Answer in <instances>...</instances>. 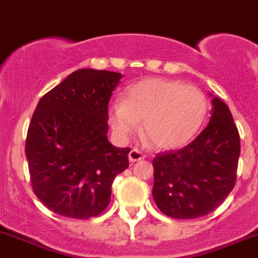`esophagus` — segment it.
Returning <instances> with one entry per match:
<instances>
[{"label":"esophagus","instance_id":"34e87169","mask_svg":"<svg viewBox=\"0 0 258 258\" xmlns=\"http://www.w3.org/2000/svg\"><path fill=\"white\" fill-rule=\"evenodd\" d=\"M128 158H129L130 163H135V161L143 160V159H144L145 156L143 155V154L140 153V151L138 150V149H133V150H130Z\"/></svg>","mask_w":258,"mask_h":258}]
</instances>
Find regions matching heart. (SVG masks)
<instances>
[{
	"label": "heart",
	"instance_id": "b5f03b06",
	"mask_svg": "<svg viewBox=\"0 0 258 258\" xmlns=\"http://www.w3.org/2000/svg\"><path fill=\"white\" fill-rule=\"evenodd\" d=\"M208 102L200 89L180 82L150 78L133 86L123 100L108 110L110 128L119 140H128L140 124L149 144L160 150L185 145L200 128Z\"/></svg>",
	"mask_w": 258,
	"mask_h": 258
}]
</instances>
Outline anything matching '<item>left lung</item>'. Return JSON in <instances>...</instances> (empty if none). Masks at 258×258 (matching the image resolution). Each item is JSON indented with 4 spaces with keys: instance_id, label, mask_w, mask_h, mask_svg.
Wrapping results in <instances>:
<instances>
[{
    "instance_id": "left-lung-1",
    "label": "left lung",
    "mask_w": 258,
    "mask_h": 258,
    "mask_svg": "<svg viewBox=\"0 0 258 258\" xmlns=\"http://www.w3.org/2000/svg\"><path fill=\"white\" fill-rule=\"evenodd\" d=\"M211 104L208 126L190 144L153 160L154 201L172 219L205 216L235 186L240 135L227 105L217 97Z\"/></svg>"
}]
</instances>
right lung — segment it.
<instances>
[{
    "instance_id": "right-lung-1",
    "label": "right lung",
    "mask_w": 258,
    "mask_h": 258,
    "mask_svg": "<svg viewBox=\"0 0 258 258\" xmlns=\"http://www.w3.org/2000/svg\"><path fill=\"white\" fill-rule=\"evenodd\" d=\"M120 73L83 68L41 98L32 115L26 158L37 198L71 219L98 216L114 177L129 166V148L108 140V103Z\"/></svg>"
}]
</instances>
